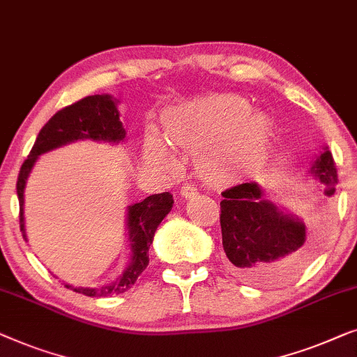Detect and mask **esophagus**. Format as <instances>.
<instances>
[{
	"label": "esophagus",
	"instance_id": "1",
	"mask_svg": "<svg viewBox=\"0 0 357 357\" xmlns=\"http://www.w3.org/2000/svg\"><path fill=\"white\" fill-rule=\"evenodd\" d=\"M197 194H199L197 188H194V185H190V184H184L183 188H181V195L185 199L194 197V195H197Z\"/></svg>",
	"mask_w": 357,
	"mask_h": 357
}]
</instances>
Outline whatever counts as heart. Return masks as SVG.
<instances>
[{
    "instance_id": "1",
    "label": "heart",
    "mask_w": 357,
    "mask_h": 357,
    "mask_svg": "<svg viewBox=\"0 0 357 357\" xmlns=\"http://www.w3.org/2000/svg\"><path fill=\"white\" fill-rule=\"evenodd\" d=\"M165 134L181 149L200 150L202 163L218 168L231 158L255 163L264 158L272 135V123L262 112L250 109L238 95H212L173 108L165 114ZM144 160L149 165L173 167V157L160 135L150 130Z\"/></svg>"
}]
</instances>
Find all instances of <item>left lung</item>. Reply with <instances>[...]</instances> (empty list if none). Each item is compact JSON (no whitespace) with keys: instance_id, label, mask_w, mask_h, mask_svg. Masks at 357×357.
Instances as JSON below:
<instances>
[{"instance_id":"1","label":"left lung","mask_w":357,"mask_h":357,"mask_svg":"<svg viewBox=\"0 0 357 357\" xmlns=\"http://www.w3.org/2000/svg\"><path fill=\"white\" fill-rule=\"evenodd\" d=\"M310 174L335 194L338 174L325 145L310 165ZM223 249L228 265L241 280L254 284L283 281L303 267L314 250L304 220L265 199L257 183H243L222 192Z\"/></svg>"}]
</instances>
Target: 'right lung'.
I'll return each mask as SVG.
<instances>
[{"instance_id": "1", "label": "right lung", "mask_w": 357, "mask_h": 357, "mask_svg": "<svg viewBox=\"0 0 357 357\" xmlns=\"http://www.w3.org/2000/svg\"><path fill=\"white\" fill-rule=\"evenodd\" d=\"M126 139L121 119H119L118 100L113 95H90L79 100L77 103L59 109L50 121L45 124L37 135L32 150H30L26 162L22 163L17 178V199H19V220L24 239L27 241L26 218H24V192H26L27 179L32 173V168L37 163L40 155L50 150L59 149L63 145L77 142V140H93V142L123 144ZM174 200L169 192L152 194L140 202L130 204L126 208V233L129 262L126 268L118 275L112 283H105L95 288L90 286H73L64 283L69 289L85 296L103 298L109 294H121L132 288L139 275L149 265V249L152 244L155 231L162 220L172 212Z\"/></svg>"}]
</instances>
